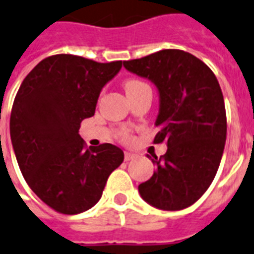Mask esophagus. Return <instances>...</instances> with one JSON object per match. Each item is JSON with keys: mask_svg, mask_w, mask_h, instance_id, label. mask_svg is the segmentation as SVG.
<instances>
[{"mask_svg": "<svg viewBox=\"0 0 254 254\" xmlns=\"http://www.w3.org/2000/svg\"><path fill=\"white\" fill-rule=\"evenodd\" d=\"M133 158H136L135 153H132V152H126L125 153V161H127V162H128V161L133 160Z\"/></svg>", "mask_w": 254, "mask_h": 254, "instance_id": "34e87169", "label": "esophagus"}]
</instances>
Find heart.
Listing matches in <instances>:
<instances>
[{
  "mask_svg": "<svg viewBox=\"0 0 254 254\" xmlns=\"http://www.w3.org/2000/svg\"><path fill=\"white\" fill-rule=\"evenodd\" d=\"M142 85H145L144 83L139 80H129L126 83V92H129V91H133V89H137V88L142 87Z\"/></svg>",
  "mask_w": 254,
  "mask_h": 254,
  "instance_id": "heart-1",
  "label": "heart"
}]
</instances>
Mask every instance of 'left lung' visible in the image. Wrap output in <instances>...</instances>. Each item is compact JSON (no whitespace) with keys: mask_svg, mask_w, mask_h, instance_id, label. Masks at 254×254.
<instances>
[{"mask_svg":"<svg viewBox=\"0 0 254 254\" xmlns=\"http://www.w3.org/2000/svg\"><path fill=\"white\" fill-rule=\"evenodd\" d=\"M127 71L156 85L160 109L154 142L166 153L146 157L156 165L139 186L142 200L161 210L194 204L214 179L225 149L227 122L223 94L213 71L192 54L165 49L140 60L125 61Z\"/></svg>","mask_w":254,"mask_h":254,"instance_id":"left-lung-1","label":"left lung"}]
</instances>
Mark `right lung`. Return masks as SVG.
<instances>
[{
  "label": "right lung",
  "mask_w": 254,
  "mask_h": 254,
  "mask_svg": "<svg viewBox=\"0 0 254 254\" xmlns=\"http://www.w3.org/2000/svg\"><path fill=\"white\" fill-rule=\"evenodd\" d=\"M122 61L98 64L57 54L35 66L12 104L10 136L29 188L62 214H79L101 198L109 175L123 162L113 144L85 149L81 121L91 118L102 88Z\"/></svg>",
  "instance_id": "1"
}]
</instances>
